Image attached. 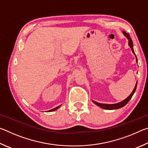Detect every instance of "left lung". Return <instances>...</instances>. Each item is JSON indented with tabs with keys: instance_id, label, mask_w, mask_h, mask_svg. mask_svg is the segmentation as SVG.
Segmentation results:
<instances>
[{
	"instance_id": "8db88e82",
	"label": "left lung",
	"mask_w": 148,
	"mask_h": 148,
	"mask_svg": "<svg viewBox=\"0 0 148 148\" xmlns=\"http://www.w3.org/2000/svg\"><path fill=\"white\" fill-rule=\"evenodd\" d=\"M123 34L125 36L127 37V38L129 40V46L131 47V48L132 49V53H133L134 55V49H133V45H132V39L131 38V37H130L129 34L128 33H127V32H125V31H123ZM135 56H136V55H135ZM136 62L138 61L137 60V57L136 56ZM136 86H137V82L136 84V86H135L134 88L133 89V91L131 92V94L129 95V96L127 97L126 99H125L124 101H123L121 102H119V103H117V104H101V103H99V102H97L95 101H92L94 102V103L97 105V106L102 108L103 109H106V110H116V109H119L120 108H122L124 106H125L127 103H128L129 101L131 99L132 95H134L135 91H136Z\"/></svg>"
}]
</instances>
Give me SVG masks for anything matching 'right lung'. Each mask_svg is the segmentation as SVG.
I'll return each mask as SVG.
<instances>
[{"label":"right lung","instance_id":"right-lung-1","mask_svg":"<svg viewBox=\"0 0 148 148\" xmlns=\"http://www.w3.org/2000/svg\"><path fill=\"white\" fill-rule=\"evenodd\" d=\"M60 106H57V107H56V108H53V109H51V110H49L48 112H53V111H55V110H56L58 109Z\"/></svg>","mask_w":148,"mask_h":148}]
</instances>
